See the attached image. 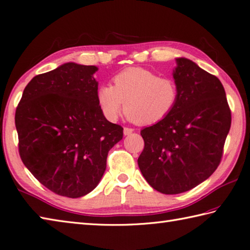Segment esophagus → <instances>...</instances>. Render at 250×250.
<instances>
[{
    "label": "esophagus",
    "mask_w": 250,
    "mask_h": 250,
    "mask_svg": "<svg viewBox=\"0 0 250 250\" xmlns=\"http://www.w3.org/2000/svg\"><path fill=\"white\" fill-rule=\"evenodd\" d=\"M133 132V129H131V128H124V134L125 135H129V134H131Z\"/></svg>",
    "instance_id": "34e87169"
}]
</instances>
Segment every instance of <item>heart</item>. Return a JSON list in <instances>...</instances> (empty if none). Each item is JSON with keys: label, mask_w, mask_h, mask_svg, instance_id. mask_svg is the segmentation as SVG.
Masks as SVG:
<instances>
[{"label": "heart", "mask_w": 250, "mask_h": 250, "mask_svg": "<svg viewBox=\"0 0 250 250\" xmlns=\"http://www.w3.org/2000/svg\"><path fill=\"white\" fill-rule=\"evenodd\" d=\"M113 86L98 89L99 107L108 120L115 121L125 103L126 117L139 125L157 124L168 117L178 103L176 81L144 67H129L112 80Z\"/></svg>", "instance_id": "heart-1"}]
</instances>
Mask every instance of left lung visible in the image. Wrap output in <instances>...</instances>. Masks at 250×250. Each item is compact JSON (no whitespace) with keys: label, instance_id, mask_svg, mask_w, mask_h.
<instances>
[{"label":"left lung","instance_id":"left-lung-1","mask_svg":"<svg viewBox=\"0 0 250 250\" xmlns=\"http://www.w3.org/2000/svg\"><path fill=\"white\" fill-rule=\"evenodd\" d=\"M176 61L178 103L164 120L141 131L138 158L149 186L165 194L188 191L215 171L232 122L220 80L188 59Z\"/></svg>","mask_w":250,"mask_h":250}]
</instances>
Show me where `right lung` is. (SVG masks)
I'll return each instance as SVG.
<instances>
[{
	"instance_id": "add662e5",
	"label": "right lung",
	"mask_w": 250,
	"mask_h": 250,
	"mask_svg": "<svg viewBox=\"0 0 250 250\" xmlns=\"http://www.w3.org/2000/svg\"><path fill=\"white\" fill-rule=\"evenodd\" d=\"M96 71L70 62L36 75L16 108L21 161L59 196L79 198L96 188L108 152L124 135L99 107Z\"/></svg>"
}]
</instances>
